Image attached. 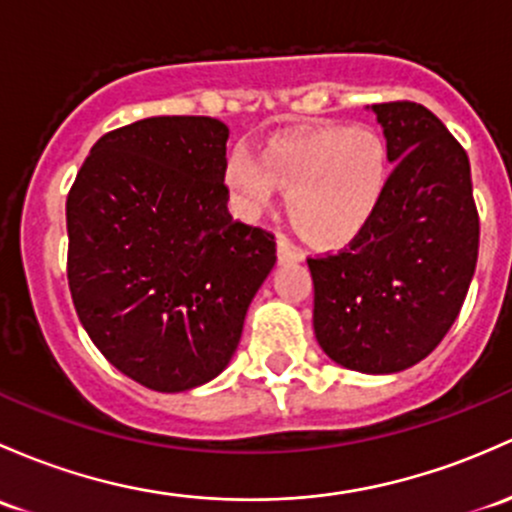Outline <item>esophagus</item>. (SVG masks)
<instances>
[{
  "label": "esophagus",
  "instance_id": "obj_1",
  "mask_svg": "<svg viewBox=\"0 0 512 512\" xmlns=\"http://www.w3.org/2000/svg\"><path fill=\"white\" fill-rule=\"evenodd\" d=\"M277 255H279V260H282V262H301V260H304V252H301L297 245H292V242L284 238V235H279V238H277Z\"/></svg>",
  "mask_w": 512,
  "mask_h": 512
}]
</instances>
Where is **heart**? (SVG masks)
Wrapping results in <instances>:
<instances>
[{"label": "heart", "mask_w": 512, "mask_h": 512, "mask_svg": "<svg viewBox=\"0 0 512 512\" xmlns=\"http://www.w3.org/2000/svg\"><path fill=\"white\" fill-rule=\"evenodd\" d=\"M390 174L383 134L365 125H326L277 139L262 161L235 152L225 164V186L250 218L272 208L282 188L294 228L316 245L341 247L373 223Z\"/></svg>", "instance_id": "1"}]
</instances>
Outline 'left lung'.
<instances>
[{
    "label": "left lung",
    "instance_id": "8db88e82",
    "mask_svg": "<svg viewBox=\"0 0 512 512\" xmlns=\"http://www.w3.org/2000/svg\"><path fill=\"white\" fill-rule=\"evenodd\" d=\"M395 164L373 223L338 252L309 257L314 331L360 373H400L439 346L478 260V211L464 147L410 100L373 105Z\"/></svg>",
    "mask_w": 512,
    "mask_h": 512
}]
</instances>
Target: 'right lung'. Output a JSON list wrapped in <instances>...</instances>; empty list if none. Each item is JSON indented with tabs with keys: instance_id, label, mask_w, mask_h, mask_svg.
Masks as SVG:
<instances>
[{
	"instance_id": "add662e5",
	"label": "right lung",
	"mask_w": 512,
	"mask_h": 512,
	"mask_svg": "<svg viewBox=\"0 0 512 512\" xmlns=\"http://www.w3.org/2000/svg\"><path fill=\"white\" fill-rule=\"evenodd\" d=\"M225 142L213 117H147L102 134L68 191L80 324L149 390L184 392L223 373L277 262L270 230L228 211Z\"/></svg>"
}]
</instances>
